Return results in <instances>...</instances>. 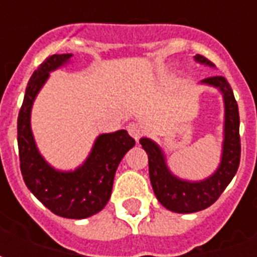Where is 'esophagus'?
<instances>
[{
    "label": "esophagus",
    "mask_w": 257,
    "mask_h": 257,
    "mask_svg": "<svg viewBox=\"0 0 257 257\" xmlns=\"http://www.w3.org/2000/svg\"><path fill=\"white\" fill-rule=\"evenodd\" d=\"M128 132H129V135H131V136H132V138L136 140V142H138V140H139L140 138L143 136V128L140 126L139 123H135V122L129 123Z\"/></svg>",
    "instance_id": "34e87169"
}]
</instances>
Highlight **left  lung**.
Returning <instances> with one entry per match:
<instances>
[{
  "label": "left lung",
  "instance_id": "1",
  "mask_svg": "<svg viewBox=\"0 0 257 257\" xmlns=\"http://www.w3.org/2000/svg\"><path fill=\"white\" fill-rule=\"evenodd\" d=\"M199 63H213L202 55H197ZM202 82L213 85L223 92L226 104V125L223 157L219 169L213 176L198 183H190L175 178L168 171L160 147L150 139L140 140V145L149 156V173L154 194L167 209L178 213H193L206 209L220 197L234 175L237 173L241 160V139H239V114L238 104L228 81L221 75L208 77Z\"/></svg>",
  "mask_w": 257,
  "mask_h": 257
}]
</instances>
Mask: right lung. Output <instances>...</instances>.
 Returning a JSON list of instances; mask_svg holds the SVG:
<instances>
[{"mask_svg": "<svg viewBox=\"0 0 257 257\" xmlns=\"http://www.w3.org/2000/svg\"><path fill=\"white\" fill-rule=\"evenodd\" d=\"M71 58L52 55L33 73L26 88L18 117V146L20 171L27 189L55 215L67 219H85L100 212L110 199L118 164L135 140L126 131L101 135L84 165L74 172H56L37 150L30 129V111L34 97L52 71Z\"/></svg>", "mask_w": 257, "mask_h": 257, "instance_id": "right-lung-1", "label": "right lung"}]
</instances>
